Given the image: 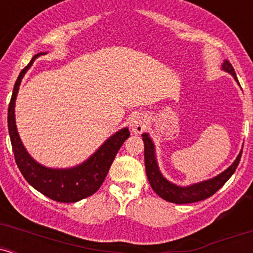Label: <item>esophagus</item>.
<instances>
[{"label": "esophagus", "instance_id": "obj_1", "mask_svg": "<svg viewBox=\"0 0 253 253\" xmlns=\"http://www.w3.org/2000/svg\"><path fill=\"white\" fill-rule=\"evenodd\" d=\"M129 128L134 134H140L146 128V120L141 115H133L129 120Z\"/></svg>", "mask_w": 253, "mask_h": 253}]
</instances>
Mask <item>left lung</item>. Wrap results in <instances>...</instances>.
I'll list each match as a JSON object with an SVG mask.
<instances>
[{
	"instance_id": "8db88e82",
	"label": "left lung",
	"mask_w": 253,
	"mask_h": 253,
	"mask_svg": "<svg viewBox=\"0 0 253 253\" xmlns=\"http://www.w3.org/2000/svg\"><path fill=\"white\" fill-rule=\"evenodd\" d=\"M223 70H226L229 74L233 75V77L238 81L234 72L232 64L226 60L222 65ZM143 140L145 145V168H146V175L149 178V182L152 187V189L156 191L157 195H159L165 201H169L172 203H179V205H184V203H193L199 202L202 200L208 199V197L214 195L220 188L228 181V178L233 175V172L239 165L240 158H242L243 150L240 151L239 156L234 161V163L228 168L227 170L223 171L219 176L214 177V178L208 179V181L197 183V184L190 185V187H177L162 176L159 172L158 165H157L156 157H155V146H153L152 141L149 138V135L145 133L143 134Z\"/></svg>"
}]
</instances>
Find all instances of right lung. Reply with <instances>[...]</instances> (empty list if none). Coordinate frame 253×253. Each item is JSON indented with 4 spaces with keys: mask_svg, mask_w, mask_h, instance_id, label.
<instances>
[{
    "mask_svg": "<svg viewBox=\"0 0 253 253\" xmlns=\"http://www.w3.org/2000/svg\"><path fill=\"white\" fill-rule=\"evenodd\" d=\"M40 54L42 53L36 54L32 58L30 64L22 69L14 85L9 107H8V129H9L11 147H13L17 168L32 187L54 201L66 203L77 202L92 195L100 189L118 151L129 136V130L128 128L119 130L114 135L110 136L85 163L72 169H47L38 164L28 155L20 140L19 133L16 130L14 107H15L16 94L22 77L31 68L34 59Z\"/></svg>",
    "mask_w": 253,
    "mask_h": 253,
    "instance_id": "add662e5",
    "label": "right lung"
}]
</instances>
